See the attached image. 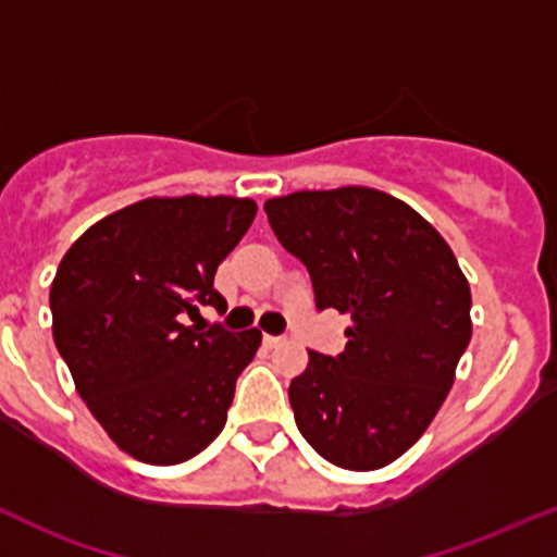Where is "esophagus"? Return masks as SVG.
I'll return each instance as SVG.
<instances>
[{
  "mask_svg": "<svg viewBox=\"0 0 557 557\" xmlns=\"http://www.w3.org/2000/svg\"><path fill=\"white\" fill-rule=\"evenodd\" d=\"M264 344H267L269 348H274V346L285 344V338H283V335H264Z\"/></svg>",
  "mask_w": 557,
  "mask_h": 557,
  "instance_id": "esophagus-1",
  "label": "esophagus"
}]
</instances>
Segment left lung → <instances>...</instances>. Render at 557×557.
Here are the masks:
<instances>
[{
    "label": "left lung",
    "mask_w": 557,
    "mask_h": 557,
    "mask_svg": "<svg viewBox=\"0 0 557 557\" xmlns=\"http://www.w3.org/2000/svg\"><path fill=\"white\" fill-rule=\"evenodd\" d=\"M280 246L307 267L317 309L348 314L346 351H309L288 396L327 462L375 470L423 436L470 344V288L418 211L370 187L264 203Z\"/></svg>",
    "instance_id": "1"
}]
</instances>
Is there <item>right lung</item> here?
<instances>
[{
	"label": "right lung",
	"mask_w": 557,
	"mask_h": 557,
	"mask_svg": "<svg viewBox=\"0 0 557 557\" xmlns=\"http://www.w3.org/2000/svg\"><path fill=\"white\" fill-rule=\"evenodd\" d=\"M253 216L248 198H150L97 222L60 261L54 346L97 423L137 460L185 462L227 423L261 333L187 320L227 309L213 274Z\"/></svg>",
	"instance_id": "obj_1"
}]
</instances>
